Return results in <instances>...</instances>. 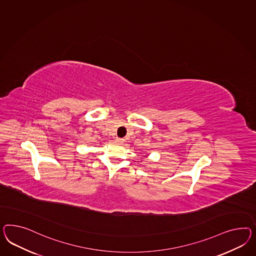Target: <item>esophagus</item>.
Here are the masks:
<instances>
[{
    "label": "esophagus",
    "mask_w": 256,
    "mask_h": 256,
    "mask_svg": "<svg viewBox=\"0 0 256 256\" xmlns=\"http://www.w3.org/2000/svg\"><path fill=\"white\" fill-rule=\"evenodd\" d=\"M116 142H118V144H123V142H124V138H116Z\"/></svg>",
    "instance_id": "34e87169"
}]
</instances>
